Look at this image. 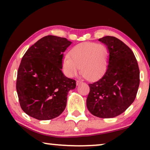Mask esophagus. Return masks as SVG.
<instances>
[{"label": "esophagus", "instance_id": "1", "mask_svg": "<svg viewBox=\"0 0 150 150\" xmlns=\"http://www.w3.org/2000/svg\"><path fill=\"white\" fill-rule=\"evenodd\" d=\"M81 83H83V82H82V81H76V85H79L80 84H81Z\"/></svg>", "mask_w": 150, "mask_h": 150}]
</instances>
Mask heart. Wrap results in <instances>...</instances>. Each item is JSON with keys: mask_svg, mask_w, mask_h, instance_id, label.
<instances>
[{"mask_svg": "<svg viewBox=\"0 0 150 150\" xmlns=\"http://www.w3.org/2000/svg\"><path fill=\"white\" fill-rule=\"evenodd\" d=\"M70 56L65 55L62 67L65 74L74 77L81 70L88 81H98L104 76L109 64V52L103 44L81 43L74 47Z\"/></svg>", "mask_w": 150, "mask_h": 150, "instance_id": "1", "label": "heart"}]
</instances>
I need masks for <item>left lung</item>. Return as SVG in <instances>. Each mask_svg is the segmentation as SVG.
Segmentation results:
<instances>
[{
    "instance_id": "left-lung-1",
    "label": "left lung",
    "mask_w": 150,
    "mask_h": 150,
    "mask_svg": "<svg viewBox=\"0 0 150 150\" xmlns=\"http://www.w3.org/2000/svg\"><path fill=\"white\" fill-rule=\"evenodd\" d=\"M107 46L109 64L104 76L89 84L87 107L94 116L112 118L120 115L136 98L140 79L134 53L119 39L105 36L99 39Z\"/></svg>"
}]
</instances>
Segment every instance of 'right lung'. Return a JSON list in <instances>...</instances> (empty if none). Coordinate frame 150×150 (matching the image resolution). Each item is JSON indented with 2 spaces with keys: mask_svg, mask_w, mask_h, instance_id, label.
Segmentation results:
<instances>
[{
  "mask_svg": "<svg viewBox=\"0 0 150 150\" xmlns=\"http://www.w3.org/2000/svg\"><path fill=\"white\" fill-rule=\"evenodd\" d=\"M71 42L54 35L44 37L30 47L18 68L16 90L22 109L38 120L60 115L76 81L63 74V53Z\"/></svg>",
  "mask_w": 150,
  "mask_h": 150,
  "instance_id": "right-lung-1",
  "label": "right lung"
}]
</instances>
